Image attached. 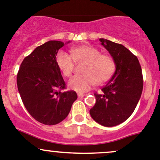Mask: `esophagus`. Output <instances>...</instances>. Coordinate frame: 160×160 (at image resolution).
<instances>
[{
  "instance_id": "34e87169",
  "label": "esophagus",
  "mask_w": 160,
  "mask_h": 160,
  "mask_svg": "<svg viewBox=\"0 0 160 160\" xmlns=\"http://www.w3.org/2000/svg\"><path fill=\"white\" fill-rule=\"evenodd\" d=\"M86 95L85 94H82V93H78V98H82V97H84V96H85Z\"/></svg>"
}]
</instances>
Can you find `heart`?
<instances>
[{"label": "heart", "instance_id": "heart-1", "mask_svg": "<svg viewBox=\"0 0 160 160\" xmlns=\"http://www.w3.org/2000/svg\"><path fill=\"white\" fill-rule=\"evenodd\" d=\"M72 55L60 50L56 56V62L61 73L65 77L71 76L75 62H85L82 75H76L70 78L68 85L78 92H85L95 83L107 82L115 70V62L112 57L101 54L98 49L90 46H82L72 49Z\"/></svg>", "mask_w": 160, "mask_h": 160}]
</instances>
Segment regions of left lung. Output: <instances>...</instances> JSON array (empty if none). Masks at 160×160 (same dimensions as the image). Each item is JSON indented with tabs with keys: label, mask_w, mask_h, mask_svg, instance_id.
<instances>
[{
	"label": "left lung",
	"mask_w": 160,
	"mask_h": 160,
	"mask_svg": "<svg viewBox=\"0 0 160 160\" xmlns=\"http://www.w3.org/2000/svg\"><path fill=\"white\" fill-rule=\"evenodd\" d=\"M99 41L114 60L116 70L102 94H94L96 102L89 113L98 124L113 127L134 112L142 92L143 78L138 60L130 50L108 39Z\"/></svg>",
	"instance_id": "8db88e82"
}]
</instances>
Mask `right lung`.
Listing matches in <instances>:
<instances>
[{"label":"right lung","mask_w":160,"mask_h":160,"mask_svg":"<svg viewBox=\"0 0 160 160\" xmlns=\"http://www.w3.org/2000/svg\"><path fill=\"white\" fill-rule=\"evenodd\" d=\"M64 46L61 41L50 40L37 47L25 58L17 75L18 89L25 107L35 120L47 125L65 119L78 98L75 91H60L65 88V82L56 56Z\"/></svg>","instance_id":"right-lung-1"}]
</instances>
